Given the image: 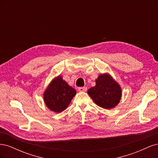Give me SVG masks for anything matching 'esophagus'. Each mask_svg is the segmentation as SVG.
<instances>
[{
	"mask_svg": "<svg viewBox=\"0 0 158 158\" xmlns=\"http://www.w3.org/2000/svg\"><path fill=\"white\" fill-rule=\"evenodd\" d=\"M78 91L79 92H86L87 91V88L86 87H80V88H78Z\"/></svg>",
	"mask_w": 158,
	"mask_h": 158,
	"instance_id": "obj_1",
	"label": "esophagus"
}]
</instances>
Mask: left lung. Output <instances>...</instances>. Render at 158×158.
Here are the masks:
<instances>
[{
    "instance_id": "left-lung-1",
    "label": "left lung",
    "mask_w": 158,
    "mask_h": 158,
    "mask_svg": "<svg viewBox=\"0 0 158 158\" xmlns=\"http://www.w3.org/2000/svg\"><path fill=\"white\" fill-rule=\"evenodd\" d=\"M95 82V86L88 91L95 104L107 109L115 107L121 98L120 85L107 74L99 75Z\"/></svg>"
}]
</instances>
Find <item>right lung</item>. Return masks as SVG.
Segmentation results:
<instances>
[{"label":"right lung","mask_w":158,"mask_h":158,"mask_svg":"<svg viewBox=\"0 0 158 158\" xmlns=\"http://www.w3.org/2000/svg\"><path fill=\"white\" fill-rule=\"evenodd\" d=\"M76 94V90L59 76L52 81L45 90L44 101L51 111L60 113L69 106Z\"/></svg>","instance_id":"1"}]
</instances>
